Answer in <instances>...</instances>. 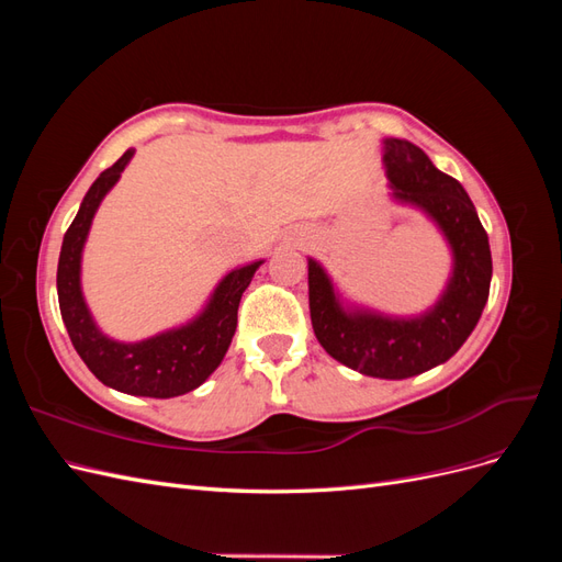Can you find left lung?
<instances>
[{
	"label": "left lung",
	"mask_w": 562,
	"mask_h": 562,
	"mask_svg": "<svg viewBox=\"0 0 562 562\" xmlns=\"http://www.w3.org/2000/svg\"><path fill=\"white\" fill-rule=\"evenodd\" d=\"M389 196L427 215L450 250L443 293L413 316L384 314L339 293L328 269L307 258L314 335L335 361L380 380H405L446 363L479 323L490 295L487 234L464 187L403 138L382 140Z\"/></svg>",
	"instance_id": "obj_1"
}]
</instances>
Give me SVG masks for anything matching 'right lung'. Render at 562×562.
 I'll list each match as a JSON object with an SVG mask.
<instances>
[{
	"instance_id": "right-lung-1",
	"label": "right lung",
	"mask_w": 562,
	"mask_h": 562,
	"mask_svg": "<svg viewBox=\"0 0 562 562\" xmlns=\"http://www.w3.org/2000/svg\"><path fill=\"white\" fill-rule=\"evenodd\" d=\"M133 155L135 149H126L122 159L95 178L65 232L56 279L58 304L77 353L100 382L131 396L173 398L201 386L223 363L236 330L241 295L265 260L229 269L199 314L176 328L138 342H122L105 335L81 291V258L100 203L122 178Z\"/></svg>"
}]
</instances>
